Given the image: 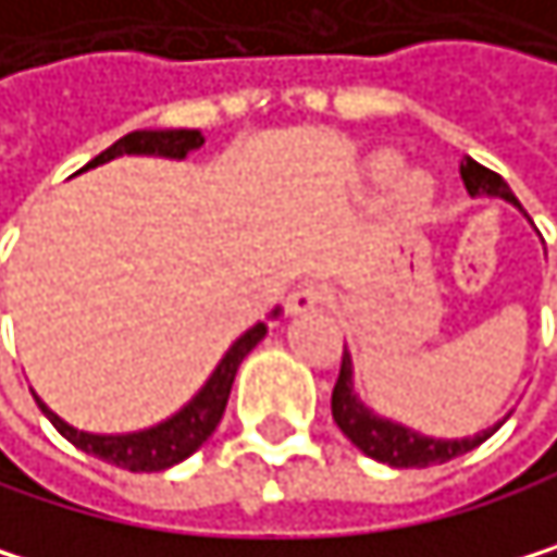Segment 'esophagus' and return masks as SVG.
Instances as JSON below:
<instances>
[{
  "instance_id": "34e87169",
  "label": "esophagus",
  "mask_w": 557,
  "mask_h": 557,
  "mask_svg": "<svg viewBox=\"0 0 557 557\" xmlns=\"http://www.w3.org/2000/svg\"><path fill=\"white\" fill-rule=\"evenodd\" d=\"M332 301L329 288L319 282H301L292 295H288V312L292 315H309V312H322Z\"/></svg>"
}]
</instances>
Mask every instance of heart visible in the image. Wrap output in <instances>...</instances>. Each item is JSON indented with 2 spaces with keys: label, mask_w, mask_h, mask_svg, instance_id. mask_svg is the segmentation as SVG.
<instances>
[{
  "label": "heart",
  "mask_w": 557,
  "mask_h": 557,
  "mask_svg": "<svg viewBox=\"0 0 557 557\" xmlns=\"http://www.w3.org/2000/svg\"><path fill=\"white\" fill-rule=\"evenodd\" d=\"M369 175H372L375 185L392 188L405 177V162L395 152H379L369 162ZM401 202H405L408 212H422L432 202V178L429 175H408L406 182L401 183Z\"/></svg>",
  "instance_id": "obj_1"
}]
</instances>
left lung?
I'll return each mask as SVG.
<instances>
[{"mask_svg":"<svg viewBox=\"0 0 557 557\" xmlns=\"http://www.w3.org/2000/svg\"><path fill=\"white\" fill-rule=\"evenodd\" d=\"M461 182H465L471 199H502V202L521 209V202L511 196L508 182L502 175H495L492 169L479 165L475 159L461 162ZM332 419L342 429V435L358 451H366L369 458L385 461L392 468H429V465H442V461H451L471 448H479L485 438H492L508 422V414L498 419L495 425L468 435V438H432V435H422V432H414L401 422L382 419L379 411H372L355 395V366H351V355L345 348L342 372H338V382L332 392Z\"/></svg>","mask_w":557,"mask_h":557,"instance_id":"8db88e82","label":"left lung"}]
</instances>
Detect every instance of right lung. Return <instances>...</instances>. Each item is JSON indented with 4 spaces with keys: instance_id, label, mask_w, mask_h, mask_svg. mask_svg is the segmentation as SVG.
<instances>
[{
    "instance_id": "add662e5",
    "label": "right lung",
    "mask_w": 557,
    "mask_h": 557,
    "mask_svg": "<svg viewBox=\"0 0 557 557\" xmlns=\"http://www.w3.org/2000/svg\"><path fill=\"white\" fill-rule=\"evenodd\" d=\"M202 146H206V135L199 128H135V132L122 135L119 143H112L106 152H99L86 169L106 165L119 156H159V159H178L182 162L185 156H191ZM278 312L282 309H275L269 319H278ZM265 332H269V322H256L248 332H242L228 345V351L222 355V361L212 369V375L206 379V385L196 395H191L175 414L162 419L159 425L138 429V432H122V435L78 432L65 419H59V414L36 392H33V398L42 408L46 419L59 429V435H65L75 448L89 451L102 461H112L119 468H128V471H162V468L185 461L191 451H199L209 442V435L222 422V411L228 405V392H232V382H235L242 358L265 338Z\"/></svg>"
}]
</instances>
